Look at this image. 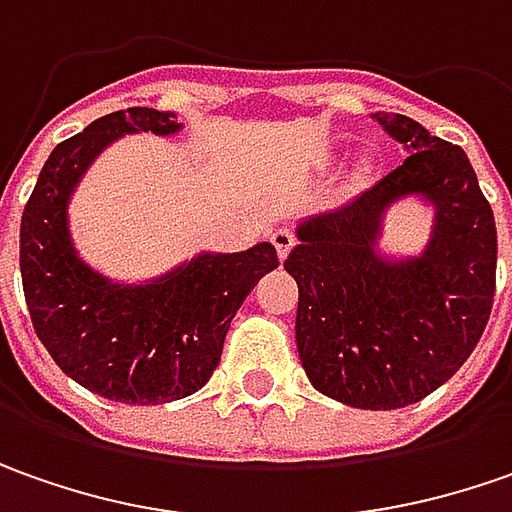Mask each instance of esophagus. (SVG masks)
Listing matches in <instances>:
<instances>
[{
    "mask_svg": "<svg viewBox=\"0 0 512 512\" xmlns=\"http://www.w3.org/2000/svg\"><path fill=\"white\" fill-rule=\"evenodd\" d=\"M272 243H274V249H277V257H280V260H286V255L291 252V246H294V235H291L289 229H274Z\"/></svg>",
    "mask_w": 512,
    "mask_h": 512,
    "instance_id": "34e87169",
    "label": "esophagus"
}]
</instances>
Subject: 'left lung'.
I'll list each match as a JSON object with an SVG mask.
<instances>
[{"instance_id":"obj_1","label":"left lung","mask_w":512,"mask_h":512,"mask_svg":"<svg viewBox=\"0 0 512 512\" xmlns=\"http://www.w3.org/2000/svg\"><path fill=\"white\" fill-rule=\"evenodd\" d=\"M411 152L394 172L297 229V351L311 385L351 408L394 411L448 382L473 354L496 291V221L462 147L408 115H374ZM405 194L437 206L419 258L376 252L381 212Z\"/></svg>"}]
</instances>
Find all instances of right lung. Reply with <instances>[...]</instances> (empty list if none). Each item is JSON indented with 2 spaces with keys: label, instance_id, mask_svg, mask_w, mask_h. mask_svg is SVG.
Listing matches in <instances>:
<instances>
[{
  "label": "right lung",
  "instance_id": "obj_1",
  "mask_svg": "<svg viewBox=\"0 0 512 512\" xmlns=\"http://www.w3.org/2000/svg\"><path fill=\"white\" fill-rule=\"evenodd\" d=\"M178 130V115L152 107L98 118L50 152L22 212L19 269L39 340L67 377L127 405H161L203 388L240 303L280 266L272 243H257L235 255H198L144 286H121L76 255L67 203L84 169L121 135Z\"/></svg>",
  "mask_w": 512,
  "mask_h": 512
}]
</instances>
